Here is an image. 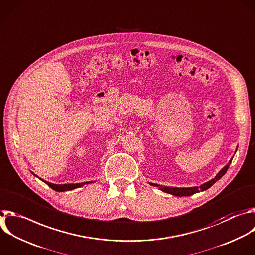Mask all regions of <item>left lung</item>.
Segmentation results:
<instances>
[{
  "instance_id": "obj_1",
  "label": "left lung",
  "mask_w": 255,
  "mask_h": 255,
  "mask_svg": "<svg viewBox=\"0 0 255 255\" xmlns=\"http://www.w3.org/2000/svg\"><path fill=\"white\" fill-rule=\"evenodd\" d=\"M232 160V159H231ZM231 160L229 161V163L222 169V170L215 176V178H213L212 180L202 184L201 186L199 187H189V188H177V187H161L160 186V189L166 193H169V194H172V195H175V196H190L194 193H197L199 191H204L206 189H208L209 187H211L216 181H218L227 171V169L229 167V164L231 163ZM152 186H158L157 184H154V183H151Z\"/></svg>"
}]
</instances>
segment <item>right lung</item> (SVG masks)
<instances>
[{
    "mask_svg": "<svg viewBox=\"0 0 255 255\" xmlns=\"http://www.w3.org/2000/svg\"><path fill=\"white\" fill-rule=\"evenodd\" d=\"M44 182L48 186H50L52 189H54L56 191H59V192L72 190V189H75V188H79V187L83 186L84 184H86V183H90V182H86V183L84 182V183H76V184H53V183H50V182H47V181H44Z\"/></svg>",
    "mask_w": 255,
    "mask_h": 255,
    "instance_id": "right-lung-1",
    "label": "right lung"
}]
</instances>
